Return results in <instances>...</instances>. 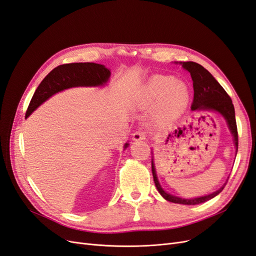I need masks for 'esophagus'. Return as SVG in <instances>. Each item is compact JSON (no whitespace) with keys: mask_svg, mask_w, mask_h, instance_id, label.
<instances>
[{"mask_svg":"<svg viewBox=\"0 0 256 256\" xmlns=\"http://www.w3.org/2000/svg\"><path fill=\"white\" fill-rule=\"evenodd\" d=\"M145 138H146V134L144 132V131H142V130L136 131V132H134V134H132V140L134 141L145 140Z\"/></svg>","mask_w":256,"mask_h":256,"instance_id":"34e87169","label":"esophagus"}]
</instances>
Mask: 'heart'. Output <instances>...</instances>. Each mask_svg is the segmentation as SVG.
I'll list each match as a JSON object with an SVG mask.
<instances>
[{
	"label": "heart",
	"instance_id": "b5f03b06",
	"mask_svg": "<svg viewBox=\"0 0 256 256\" xmlns=\"http://www.w3.org/2000/svg\"><path fill=\"white\" fill-rule=\"evenodd\" d=\"M190 99L186 83L173 76H152L143 86L138 102L142 106L156 104V115L162 122L176 120L184 112Z\"/></svg>",
	"mask_w": 256,
	"mask_h": 256
}]
</instances>
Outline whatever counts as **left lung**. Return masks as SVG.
<instances>
[{
	"mask_svg": "<svg viewBox=\"0 0 256 256\" xmlns=\"http://www.w3.org/2000/svg\"><path fill=\"white\" fill-rule=\"evenodd\" d=\"M184 69L190 72V76L193 81V90H194V97H193V102L191 106V110L194 112H214L223 116L226 120L228 129L232 136L234 138V144L236 152L238 150V132L237 125L235 118V109L234 104L232 102L228 92L216 81L212 74L205 69L202 65H200L194 62H180V63ZM152 171L154 176V182L156 184V188L159 191L162 198H164L168 202L182 204V205H198L200 203H205L207 200H212L226 187L224 184L222 187L210 194L204 196L194 198H182L175 196L170 194L162 189L161 184L158 180L156 174V168H154V157H152Z\"/></svg>",
	"mask_w": 256,
	"mask_h": 256,
	"instance_id": "1",
	"label": "left lung"
}]
</instances>
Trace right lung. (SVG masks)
Here are the masks:
<instances>
[{
    "label": "right lung",
    "instance_id": "right-lung-1",
    "mask_svg": "<svg viewBox=\"0 0 256 256\" xmlns=\"http://www.w3.org/2000/svg\"><path fill=\"white\" fill-rule=\"evenodd\" d=\"M110 69L96 63H72L60 65L38 85L28 104L26 118L51 96L76 86H104L109 81ZM128 143L124 148H127Z\"/></svg>",
    "mask_w": 256,
    "mask_h": 256
}]
</instances>
